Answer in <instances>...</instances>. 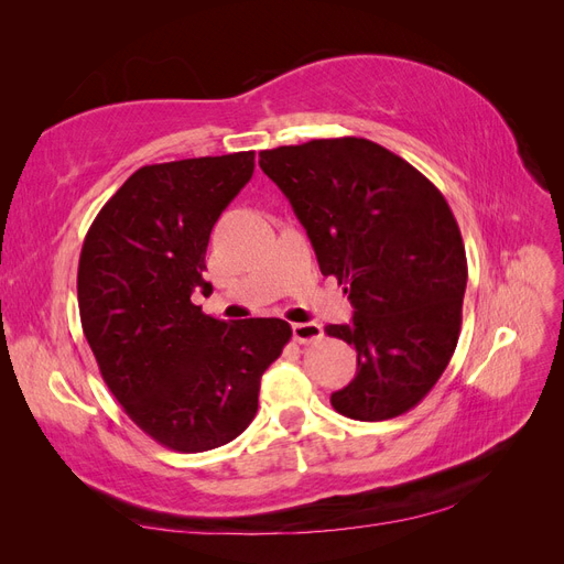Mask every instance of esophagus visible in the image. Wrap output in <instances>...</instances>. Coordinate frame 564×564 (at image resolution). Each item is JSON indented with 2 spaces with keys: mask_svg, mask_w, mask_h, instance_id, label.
<instances>
[{
  "mask_svg": "<svg viewBox=\"0 0 564 564\" xmlns=\"http://www.w3.org/2000/svg\"><path fill=\"white\" fill-rule=\"evenodd\" d=\"M294 338L299 344H313L322 338V327L317 322H299L294 324Z\"/></svg>",
  "mask_w": 564,
  "mask_h": 564,
  "instance_id": "1",
  "label": "esophagus"
}]
</instances>
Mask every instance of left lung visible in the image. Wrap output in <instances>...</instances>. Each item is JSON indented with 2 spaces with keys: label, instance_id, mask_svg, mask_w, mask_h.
<instances>
[{
  "label": "left lung",
  "instance_id": "8db88e82",
  "mask_svg": "<svg viewBox=\"0 0 564 564\" xmlns=\"http://www.w3.org/2000/svg\"><path fill=\"white\" fill-rule=\"evenodd\" d=\"M259 164L355 308L350 324L324 327L357 350V377L332 406L355 421L414 409L460 332L468 263L447 199L395 152L355 135L263 150Z\"/></svg>",
  "mask_w": 564,
  "mask_h": 564
}]
</instances>
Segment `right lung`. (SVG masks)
I'll list each match as a JSON object with an SVG mask.
<instances>
[{"label":"right lung","mask_w":564,"mask_h":564,"mask_svg":"<svg viewBox=\"0 0 564 564\" xmlns=\"http://www.w3.org/2000/svg\"><path fill=\"white\" fill-rule=\"evenodd\" d=\"M253 174V152L148 164L104 204L77 270L82 329L127 416L162 447L207 452L253 421L289 322L202 313L212 228Z\"/></svg>","instance_id":"1"}]
</instances>
